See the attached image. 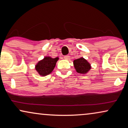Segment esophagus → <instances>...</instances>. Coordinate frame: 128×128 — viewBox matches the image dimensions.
Wrapping results in <instances>:
<instances>
[{
  "label": "esophagus",
  "instance_id": "34e87169",
  "mask_svg": "<svg viewBox=\"0 0 128 128\" xmlns=\"http://www.w3.org/2000/svg\"><path fill=\"white\" fill-rule=\"evenodd\" d=\"M64 59H66V60H69V59H70L69 56V55H66V56H64Z\"/></svg>",
  "mask_w": 128,
  "mask_h": 128
}]
</instances>
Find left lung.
<instances>
[{"mask_svg": "<svg viewBox=\"0 0 128 128\" xmlns=\"http://www.w3.org/2000/svg\"><path fill=\"white\" fill-rule=\"evenodd\" d=\"M73 65L77 72L83 74L87 73L92 68L90 63L82 57L73 60Z\"/></svg>", "mask_w": 128, "mask_h": 128, "instance_id": "8db88e82", "label": "left lung"}]
</instances>
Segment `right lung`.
Listing matches in <instances>:
<instances>
[{"label": "right lung", "instance_id": "1", "mask_svg": "<svg viewBox=\"0 0 128 128\" xmlns=\"http://www.w3.org/2000/svg\"><path fill=\"white\" fill-rule=\"evenodd\" d=\"M58 59L59 58L58 57L52 58L50 56H45L36 64L35 69L40 76H46L53 71Z\"/></svg>", "mask_w": 128, "mask_h": 128}]
</instances>
